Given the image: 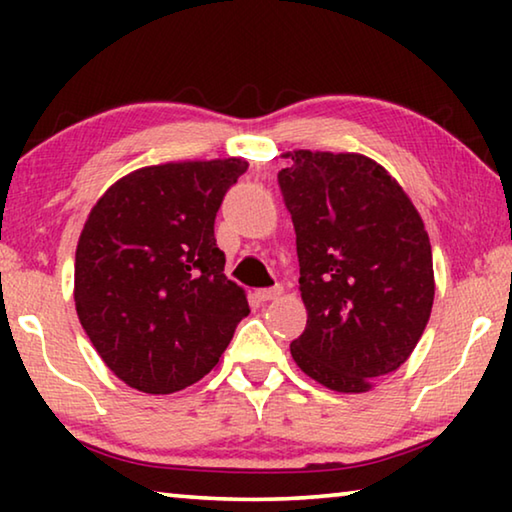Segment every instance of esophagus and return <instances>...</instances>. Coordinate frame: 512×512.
Returning a JSON list of instances; mask_svg holds the SVG:
<instances>
[{
    "label": "esophagus",
    "instance_id": "esophagus-1",
    "mask_svg": "<svg viewBox=\"0 0 512 512\" xmlns=\"http://www.w3.org/2000/svg\"><path fill=\"white\" fill-rule=\"evenodd\" d=\"M255 296L262 300V302H268V300H275V298H280L282 296V287L280 284H275V287H271V289H259Z\"/></svg>",
    "mask_w": 512,
    "mask_h": 512
}]
</instances>
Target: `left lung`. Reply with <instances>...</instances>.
<instances>
[{
	"label": "left lung",
	"instance_id": "8db88e82",
	"mask_svg": "<svg viewBox=\"0 0 512 512\" xmlns=\"http://www.w3.org/2000/svg\"><path fill=\"white\" fill-rule=\"evenodd\" d=\"M277 173L296 228L307 327L298 368L336 393H363L402 366L433 305V262L411 198L359 153L293 151Z\"/></svg>",
	"mask_w": 512,
	"mask_h": 512
}]
</instances>
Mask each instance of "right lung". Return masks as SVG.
I'll list each match as a JSON object with an SVG mask.
<instances>
[{
    "mask_svg": "<svg viewBox=\"0 0 512 512\" xmlns=\"http://www.w3.org/2000/svg\"><path fill=\"white\" fill-rule=\"evenodd\" d=\"M241 158L167 162L117 180L83 225L74 264L81 325L115 375L169 395L203 379L250 314L214 239Z\"/></svg>",
    "mask_w": 512,
    "mask_h": 512,
    "instance_id": "right-lung-1",
    "label": "right lung"
}]
</instances>
